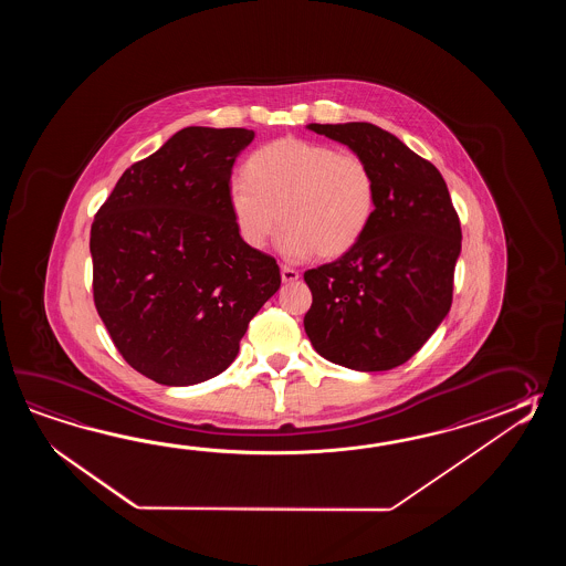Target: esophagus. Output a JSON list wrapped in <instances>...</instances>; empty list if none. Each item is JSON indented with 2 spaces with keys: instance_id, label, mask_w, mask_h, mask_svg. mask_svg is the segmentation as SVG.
Segmentation results:
<instances>
[{
  "instance_id": "esophagus-1",
  "label": "esophagus",
  "mask_w": 566,
  "mask_h": 566,
  "mask_svg": "<svg viewBox=\"0 0 566 566\" xmlns=\"http://www.w3.org/2000/svg\"><path fill=\"white\" fill-rule=\"evenodd\" d=\"M281 279H283V283H293L300 279V271H295L293 266L283 265L281 266Z\"/></svg>"
}]
</instances>
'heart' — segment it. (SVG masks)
Instances as JSON below:
<instances>
[{
  "label": "heart",
  "instance_id": "obj_1",
  "mask_svg": "<svg viewBox=\"0 0 566 566\" xmlns=\"http://www.w3.org/2000/svg\"><path fill=\"white\" fill-rule=\"evenodd\" d=\"M376 200V178L364 157L301 137L259 147L229 188L241 241L261 251L283 222L279 249L293 261L349 253L370 227Z\"/></svg>",
  "mask_w": 566,
  "mask_h": 566
}]
</instances>
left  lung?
Here are the masks:
<instances>
[{"label":"left lung","mask_w":566,"mask_h":566,"mask_svg":"<svg viewBox=\"0 0 566 566\" xmlns=\"http://www.w3.org/2000/svg\"><path fill=\"white\" fill-rule=\"evenodd\" d=\"M310 129L370 164L378 200L349 253L303 273L313 295L305 334L319 356L339 366L397 368L451 310L461 253L458 210L439 169L392 133L373 123H312Z\"/></svg>","instance_id":"8db88e82"}]
</instances>
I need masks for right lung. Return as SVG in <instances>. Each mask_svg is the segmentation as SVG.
Returning a JSON list of instances; mask_svg holds the SVG:
<instances>
[{"mask_svg": "<svg viewBox=\"0 0 566 566\" xmlns=\"http://www.w3.org/2000/svg\"><path fill=\"white\" fill-rule=\"evenodd\" d=\"M251 129L186 127L125 169L91 227L93 297L115 348L157 385L227 370L281 285L277 261L241 241L229 206Z\"/></svg>", "mask_w": 566, "mask_h": 566, "instance_id": "right-lung-1", "label": "right lung"}]
</instances>
